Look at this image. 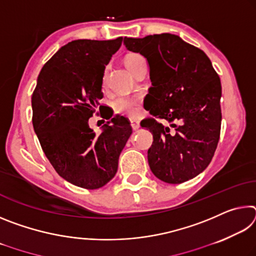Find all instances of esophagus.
<instances>
[{"label": "esophagus", "mask_w": 256, "mask_h": 256, "mask_svg": "<svg viewBox=\"0 0 256 256\" xmlns=\"http://www.w3.org/2000/svg\"><path fill=\"white\" fill-rule=\"evenodd\" d=\"M130 123H131V126L133 130H138V128H140V122L136 120H130Z\"/></svg>", "instance_id": "obj_1"}]
</instances>
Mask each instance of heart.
I'll use <instances>...</instances> for the list:
<instances>
[{"instance_id":"obj_1","label":"heart","mask_w":256,"mask_h":256,"mask_svg":"<svg viewBox=\"0 0 256 256\" xmlns=\"http://www.w3.org/2000/svg\"><path fill=\"white\" fill-rule=\"evenodd\" d=\"M146 63L144 58L138 53H130L124 58L125 66L133 73L141 64ZM112 107L116 112L126 115L128 118H138L140 115V100L133 97H118L112 102Z\"/></svg>"}]
</instances>
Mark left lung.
I'll return each mask as SVG.
<instances>
[{"instance_id":"1","label":"left lung","mask_w":256,"mask_h":256,"mask_svg":"<svg viewBox=\"0 0 256 256\" xmlns=\"http://www.w3.org/2000/svg\"><path fill=\"white\" fill-rule=\"evenodd\" d=\"M128 50L140 53L150 66L152 86L144 108L154 118L141 122L152 133L148 150L151 172L159 180L180 184L210 164L222 128V84L203 50L176 34L124 38ZM156 118L167 120L166 127ZM173 130H171V128Z\"/></svg>"}]
</instances>
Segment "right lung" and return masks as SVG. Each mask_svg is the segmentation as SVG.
I'll list each match as a JSON object with an SVG mask.
<instances>
[{
    "instance_id": "add662e5",
    "label": "right lung",
    "mask_w": 256,
    "mask_h": 256,
    "mask_svg": "<svg viewBox=\"0 0 256 256\" xmlns=\"http://www.w3.org/2000/svg\"><path fill=\"white\" fill-rule=\"evenodd\" d=\"M122 40H78L60 47L42 66L32 92V125L42 149L56 172L79 188H99L115 176L132 134L124 116L107 122L99 136L88 124L98 108L102 112L104 71Z\"/></svg>"
}]
</instances>
